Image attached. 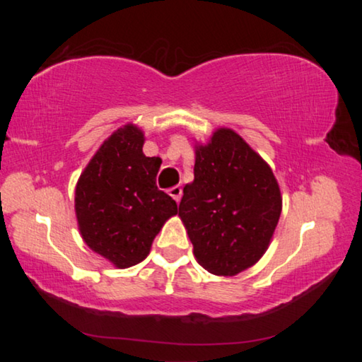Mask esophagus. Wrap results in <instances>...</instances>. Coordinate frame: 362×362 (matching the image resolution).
<instances>
[{
    "label": "esophagus",
    "mask_w": 362,
    "mask_h": 362,
    "mask_svg": "<svg viewBox=\"0 0 362 362\" xmlns=\"http://www.w3.org/2000/svg\"><path fill=\"white\" fill-rule=\"evenodd\" d=\"M169 194L173 196V198L177 201V203H179L180 198H182V187L175 185V187H173V188H169Z\"/></svg>",
    "instance_id": "34e87169"
}]
</instances>
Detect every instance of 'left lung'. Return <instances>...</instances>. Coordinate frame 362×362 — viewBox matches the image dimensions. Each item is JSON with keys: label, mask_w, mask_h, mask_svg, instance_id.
Segmentation results:
<instances>
[{"label": "left lung", "mask_w": 362, "mask_h": 362, "mask_svg": "<svg viewBox=\"0 0 362 362\" xmlns=\"http://www.w3.org/2000/svg\"><path fill=\"white\" fill-rule=\"evenodd\" d=\"M194 180L179 206L193 254L217 276H235L262 259L283 209L272 168L240 134L220 127L196 145Z\"/></svg>", "instance_id": "left-lung-1"}]
</instances>
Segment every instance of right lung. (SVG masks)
<instances>
[{
	"label": "right lung",
	"mask_w": 362,
	"mask_h": 362,
	"mask_svg": "<svg viewBox=\"0 0 362 362\" xmlns=\"http://www.w3.org/2000/svg\"><path fill=\"white\" fill-rule=\"evenodd\" d=\"M144 132L134 124L115 131L79 175L75 212L84 243L129 268L146 259L151 243L177 214V203L156 187L161 159L144 155Z\"/></svg>",
	"instance_id": "obj_1"
}]
</instances>
